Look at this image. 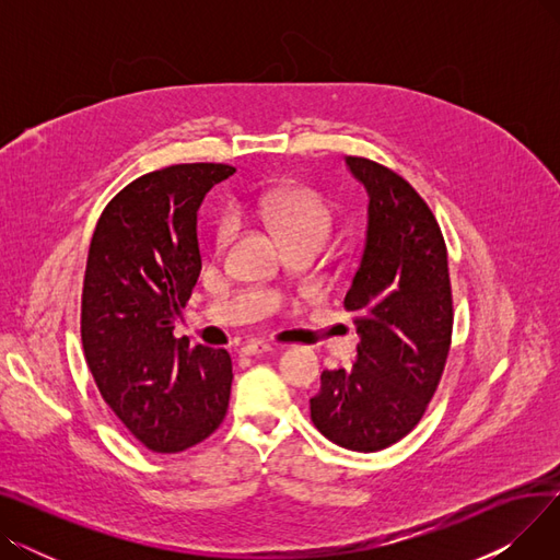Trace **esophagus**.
<instances>
[{"instance_id":"1","label":"esophagus","mask_w":560,"mask_h":560,"mask_svg":"<svg viewBox=\"0 0 560 560\" xmlns=\"http://www.w3.org/2000/svg\"><path fill=\"white\" fill-rule=\"evenodd\" d=\"M270 351H275V347L270 342H247L241 354L243 357H260V354H270Z\"/></svg>"}]
</instances>
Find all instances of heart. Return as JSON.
Segmentation results:
<instances>
[{"label": "heart", "mask_w": 560, "mask_h": 560, "mask_svg": "<svg viewBox=\"0 0 560 560\" xmlns=\"http://www.w3.org/2000/svg\"><path fill=\"white\" fill-rule=\"evenodd\" d=\"M265 220L270 222L281 243L317 238L325 243L331 233V211L327 201L315 190L302 186H285L270 192L262 201ZM235 220L224 218L218 229V243H226Z\"/></svg>", "instance_id": "b5f03b06"}]
</instances>
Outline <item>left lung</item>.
<instances>
[{
    "instance_id": "obj_1",
    "label": "left lung",
    "mask_w": 560,
    "mask_h": 560,
    "mask_svg": "<svg viewBox=\"0 0 560 560\" xmlns=\"http://www.w3.org/2000/svg\"><path fill=\"white\" fill-rule=\"evenodd\" d=\"M345 165L368 192L363 254L345 295L361 345L349 370L322 372L311 420L338 447L370 454L424 416L450 354L452 288L443 233L413 186L368 159Z\"/></svg>"
}]
</instances>
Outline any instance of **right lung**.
Instances as JSON below:
<instances>
[{"label": "right lung", "mask_w": 560, "mask_h": 560, "mask_svg": "<svg viewBox=\"0 0 560 560\" xmlns=\"http://www.w3.org/2000/svg\"><path fill=\"white\" fill-rule=\"evenodd\" d=\"M235 172L170 165L140 176L104 209L85 262L81 340L113 413L159 454L184 452L226 416L231 357L174 338L201 272L197 211Z\"/></svg>", "instance_id": "obj_1"}]
</instances>
